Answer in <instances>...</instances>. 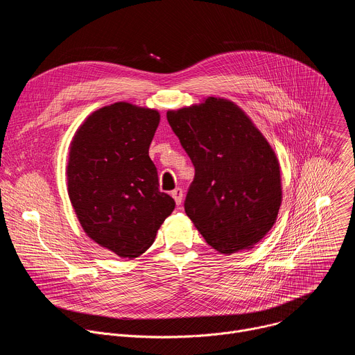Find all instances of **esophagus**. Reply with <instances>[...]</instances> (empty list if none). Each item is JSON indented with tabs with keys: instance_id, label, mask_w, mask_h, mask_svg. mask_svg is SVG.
<instances>
[{
	"instance_id": "1",
	"label": "esophagus",
	"mask_w": 355,
	"mask_h": 355,
	"mask_svg": "<svg viewBox=\"0 0 355 355\" xmlns=\"http://www.w3.org/2000/svg\"><path fill=\"white\" fill-rule=\"evenodd\" d=\"M182 189L181 188H175L174 191H171V196L174 198V200H175V204L180 207L181 205V202H182Z\"/></svg>"
}]
</instances>
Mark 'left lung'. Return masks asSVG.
I'll return each instance as SVG.
<instances>
[{"mask_svg":"<svg viewBox=\"0 0 355 355\" xmlns=\"http://www.w3.org/2000/svg\"><path fill=\"white\" fill-rule=\"evenodd\" d=\"M193 167L185 214L222 254L259 243L282 200L279 163L263 133L232 101L209 96L167 112Z\"/></svg>","mask_w":355,"mask_h":355,"instance_id":"8db88e82","label":"left lung"}]
</instances>
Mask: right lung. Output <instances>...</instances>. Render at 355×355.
Instances as JSON below:
<instances>
[{
	"mask_svg": "<svg viewBox=\"0 0 355 355\" xmlns=\"http://www.w3.org/2000/svg\"><path fill=\"white\" fill-rule=\"evenodd\" d=\"M159 122L156 110L115 103L92 112L70 146L67 187L78 222L123 259L143 254L175 208L148 157Z\"/></svg>",
	"mask_w": 355,
	"mask_h": 355,
	"instance_id": "obj_1",
	"label": "right lung"
}]
</instances>
